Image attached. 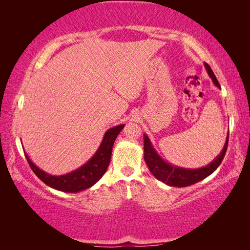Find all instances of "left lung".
<instances>
[{
  "label": "left lung",
  "instance_id": "left-lung-1",
  "mask_svg": "<svg viewBox=\"0 0 250 250\" xmlns=\"http://www.w3.org/2000/svg\"><path fill=\"white\" fill-rule=\"evenodd\" d=\"M204 66L207 74H208L210 79L213 80V83L217 88H221L209 65L204 64ZM228 137H229V132L227 133L225 145H224L221 153L211 161L209 164L198 168H186L176 167L174 164L167 162V161L158 153V151L155 150V147L152 145L149 137L145 133L143 134V143H145V146H143L145 153L143 154H145V161L147 167H149L150 172L159 181L163 182V183H166L168 186L185 188V186L193 185L197 183V182L204 180L205 177L210 175L211 173L219 167V164L222 163L224 156H225L226 153L228 146Z\"/></svg>",
  "mask_w": 250,
  "mask_h": 250
}]
</instances>
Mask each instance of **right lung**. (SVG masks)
I'll return each mask as SVG.
<instances>
[{
  "instance_id": "obj_1",
  "label": "right lung",
  "mask_w": 250,
  "mask_h": 250,
  "mask_svg": "<svg viewBox=\"0 0 250 250\" xmlns=\"http://www.w3.org/2000/svg\"><path fill=\"white\" fill-rule=\"evenodd\" d=\"M124 128L125 125H119L105 131L103 141H101L96 153L83 166L62 175H52L41 170L39 167L32 162L26 152L24 151V153L33 172L46 185L54 189H57V191L78 193L91 188L103 177L109 167L113 143H115L118 134Z\"/></svg>"
}]
</instances>
